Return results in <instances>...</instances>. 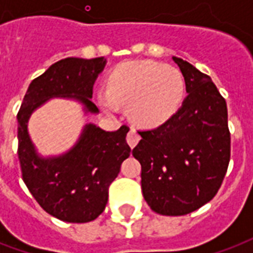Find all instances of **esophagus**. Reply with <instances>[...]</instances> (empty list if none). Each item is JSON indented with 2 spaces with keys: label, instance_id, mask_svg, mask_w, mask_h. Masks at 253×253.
Masks as SVG:
<instances>
[{
  "label": "esophagus",
  "instance_id": "34e87169",
  "mask_svg": "<svg viewBox=\"0 0 253 253\" xmlns=\"http://www.w3.org/2000/svg\"><path fill=\"white\" fill-rule=\"evenodd\" d=\"M126 139L131 148H134V147L139 143V140H140V135L138 134V131L135 130V128H131V130L128 131V134H127Z\"/></svg>",
  "mask_w": 253,
  "mask_h": 253
}]
</instances>
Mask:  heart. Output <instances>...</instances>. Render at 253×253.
Here are the masks:
<instances>
[{
    "instance_id": "b5f03b06",
    "label": "heart",
    "mask_w": 253,
    "mask_h": 253,
    "mask_svg": "<svg viewBox=\"0 0 253 253\" xmlns=\"http://www.w3.org/2000/svg\"><path fill=\"white\" fill-rule=\"evenodd\" d=\"M184 91V76L174 67L152 60L127 61L110 73L99 102L111 113L118 109L117 103L130 106L135 122L155 127L176 113Z\"/></svg>"
}]
</instances>
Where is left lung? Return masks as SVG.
<instances>
[{
	"mask_svg": "<svg viewBox=\"0 0 253 253\" xmlns=\"http://www.w3.org/2000/svg\"><path fill=\"white\" fill-rule=\"evenodd\" d=\"M185 79L182 106L156 128L138 131L132 155L142 166L143 197L162 215L194 211L219 190L231 155L227 105L211 79L172 57Z\"/></svg>",
	"mask_w": 253,
	"mask_h": 253,
	"instance_id": "8db88e82",
	"label": "left lung"
}]
</instances>
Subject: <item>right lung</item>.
<instances>
[{"label":"right lung","instance_id":"1","mask_svg":"<svg viewBox=\"0 0 253 253\" xmlns=\"http://www.w3.org/2000/svg\"><path fill=\"white\" fill-rule=\"evenodd\" d=\"M106 59L67 57L34 79L18 111V159L26 186L49 215L69 223L94 220L105 210L109 186L130 156L126 142L128 126L105 131L86 125L80 140L59 158L42 159L27 132L30 115L52 97L79 99L86 111L98 113L91 102L93 85Z\"/></svg>","mask_w":253,"mask_h":253}]
</instances>
